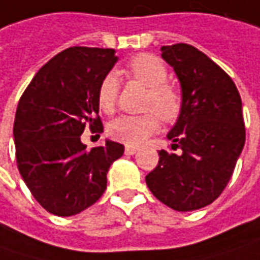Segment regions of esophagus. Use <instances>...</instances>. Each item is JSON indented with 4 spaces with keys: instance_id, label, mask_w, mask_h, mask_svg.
Masks as SVG:
<instances>
[{
    "instance_id": "esophagus-1",
    "label": "esophagus",
    "mask_w": 260,
    "mask_h": 260,
    "mask_svg": "<svg viewBox=\"0 0 260 260\" xmlns=\"http://www.w3.org/2000/svg\"><path fill=\"white\" fill-rule=\"evenodd\" d=\"M137 147H130V146H125V149H124V152H125V155H135V153H137Z\"/></svg>"
}]
</instances>
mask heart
I'll use <instances>...</instances> for the list:
<instances>
[{
  "instance_id": "obj_1",
  "label": "heart",
  "mask_w": 260,
  "mask_h": 260,
  "mask_svg": "<svg viewBox=\"0 0 260 260\" xmlns=\"http://www.w3.org/2000/svg\"><path fill=\"white\" fill-rule=\"evenodd\" d=\"M135 79L149 88L146 98V110L140 115H120L108 124L110 136L128 146H139L159 128L160 120L174 121L182 108L181 95L172 86L166 85L168 69L152 55H139L130 60L127 66ZM118 94V75L110 72L104 76L98 88V105L105 113L114 110Z\"/></svg>"
}]
</instances>
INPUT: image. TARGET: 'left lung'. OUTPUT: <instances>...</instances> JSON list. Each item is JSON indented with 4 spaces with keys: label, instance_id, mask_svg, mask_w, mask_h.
<instances>
[{
    "label": "left lung",
    "instance_id": "1",
    "mask_svg": "<svg viewBox=\"0 0 260 260\" xmlns=\"http://www.w3.org/2000/svg\"><path fill=\"white\" fill-rule=\"evenodd\" d=\"M160 52L181 85L182 108L166 136L181 153L160 150L146 184L172 210L194 211L217 200L233 175L246 139L242 100L232 78L194 46Z\"/></svg>",
    "mask_w": 260,
    "mask_h": 260
}]
</instances>
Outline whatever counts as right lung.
Returning <instances> with one entry per match:
<instances>
[{
    "label": "right lung",
    "mask_w": 260,
    "mask_h": 260,
    "mask_svg": "<svg viewBox=\"0 0 260 260\" xmlns=\"http://www.w3.org/2000/svg\"><path fill=\"white\" fill-rule=\"evenodd\" d=\"M118 57L114 49L69 47L52 57L21 95L14 121L17 166L46 211L75 215L96 203L111 164L124 146L105 139L91 150L81 142L89 124L103 132L98 88Z\"/></svg>",
    "instance_id": "obj_1"
}]
</instances>
